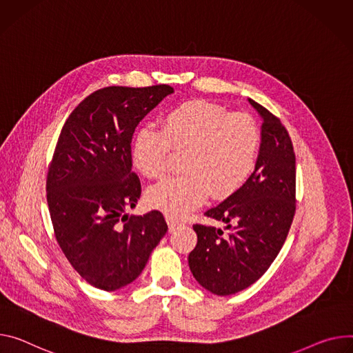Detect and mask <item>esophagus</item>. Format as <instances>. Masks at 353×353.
<instances>
[{"label": "esophagus", "instance_id": "34e87169", "mask_svg": "<svg viewBox=\"0 0 353 353\" xmlns=\"http://www.w3.org/2000/svg\"><path fill=\"white\" fill-rule=\"evenodd\" d=\"M166 222H168V225H169V231L170 232H173V231H176L181 223L177 221V219H174V218H172V216H166Z\"/></svg>", "mask_w": 353, "mask_h": 353}]
</instances>
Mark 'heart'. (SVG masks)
<instances>
[{"mask_svg": "<svg viewBox=\"0 0 353 353\" xmlns=\"http://www.w3.org/2000/svg\"><path fill=\"white\" fill-rule=\"evenodd\" d=\"M261 145V132L246 114H230L219 104L205 100L184 101L162 118V131L142 126L135 132L131 159L148 179L160 177L170 148L188 150L185 176H173L148 191L152 208L168 216L181 218L199 208L211 194L227 199L252 174Z\"/></svg>", "mask_w": 353, "mask_h": 353, "instance_id": "heart-1", "label": "heart"}]
</instances>
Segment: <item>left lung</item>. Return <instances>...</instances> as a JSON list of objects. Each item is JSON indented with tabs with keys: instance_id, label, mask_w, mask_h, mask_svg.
Returning <instances> with one entry per match:
<instances>
[{
	"instance_id": "8db88e82",
	"label": "left lung",
	"mask_w": 353,
	"mask_h": 353,
	"mask_svg": "<svg viewBox=\"0 0 353 353\" xmlns=\"http://www.w3.org/2000/svg\"><path fill=\"white\" fill-rule=\"evenodd\" d=\"M261 146L253 173L235 194L205 215L225 223L194 225L188 266L205 290L231 296L259 280L279 254L296 211V156L285 128L261 104Z\"/></svg>"
}]
</instances>
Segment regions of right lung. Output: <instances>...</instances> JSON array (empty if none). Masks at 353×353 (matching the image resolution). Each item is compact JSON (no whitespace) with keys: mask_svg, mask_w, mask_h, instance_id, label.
I'll return each mask as SVG.
<instances>
[{"mask_svg":"<svg viewBox=\"0 0 353 353\" xmlns=\"http://www.w3.org/2000/svg\"><path fill=\"white\" fill-rule=\"evenodd\" d=\"M172 92L166 84L105 87L84 99L61 128L48 170L49 212L68 261L100 290L131 284L168 232L160 211H126L141 197L131 159L135 128Z\"/></svg>","mask_w":353,"mask_h":353,"instance_id":"1","label":"right lung"}]
</instances>
